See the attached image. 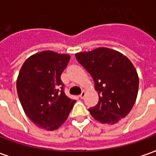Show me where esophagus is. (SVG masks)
<instances>
[{
    "instance_id": "34e87169",
    "label": "esophagus",
    "mask_w": 156,
    "mask_h": 156,
    "mask_svg": "<svg viewBox=\"0 0 156 156\" xmlns=\"http://www.w3.org/2000/svg\"><path fill=\"white\" fill-rule=\"evenodd\" d=\"M84 97H85V92H82L81 94L79 95V98H81V99H83Z\"/></svg>"
}]
</instances>
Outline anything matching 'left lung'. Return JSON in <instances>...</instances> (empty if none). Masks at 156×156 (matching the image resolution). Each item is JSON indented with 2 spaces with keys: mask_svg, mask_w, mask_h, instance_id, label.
<instances>
[{
  "mask_svg": "<svg viewBox=\"0 0 156 156\" xmlns=\"http://www.w3.org/2000/svg\"><path fill=\"white\" fill-rule=\"evenodd\" d=\"M88 72L98 94V103L88 110L96 120L115 124L133 108L138 94L139 77L129 59L119 51L98 48L75 54Z\"/></svg>",
  "mask_w": 156,
  "mask_h": 156,
  "instance_id": "left-lung-1",
  "label": "left lung"
}]
</instances>
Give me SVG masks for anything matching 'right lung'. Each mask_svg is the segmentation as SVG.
Masks as SVG:
<instances>
[{"instance_id":"1","label":"right lung","mask_w":156,"mask_h":156,"mask_svg":"<svg viewBox=\"0 0 156 156\" xmlns=\"http://www.w3.org/2000/svg\"><path fill=\"white\" fill-rule=\"evenodd\" d=\"M69 60V55L43 51L27 58L19 72L16 90L20 102L27 116L41 129H58L76 102L66 96L61 80Z\"/></svg>"}]
</instances>
